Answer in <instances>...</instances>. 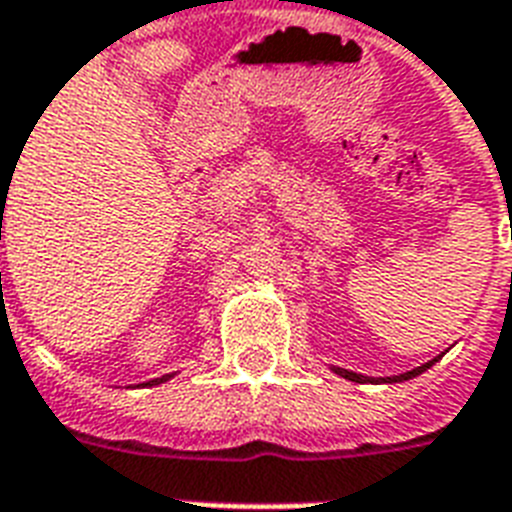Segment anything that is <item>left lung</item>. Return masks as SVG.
<instances>
[{
  "instance_id": "8db88e82",
  "label": "left lung",
  "mask_w": 512,
  "mask_h": 512,
  "mask_svg": "<svg viewBox=\"0 0 512 512\" xmlns=\"http://www.w3.org/2000/svg\"><path fill=\"white\" fill-rule=\"evenodd\" d=\"M441 358V356H438ZM438 358H433V361H428V364L417 366V369H412V372H404V374H393V377H364V374H356L350 372V369H340V366H332L340 377H345V380L350 382H404V380H412V377H417V374H422L425 369H430V366L436 364Z\"/></svg>"
}]
</instances>
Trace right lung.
<instances>
[{
    "mask_svg": "<svg viewBox=\"0 0 512 512\" xmlns=\"http://www.w3.org/2000/svg\"><path fill=\"white\" fill-rule=\"evenodd\" d=\"M172 374H164V377H156V380H148V382H143V385H162V382H167L170 380Z\"/></svg>",
    "mask_w": 512,
    "mask_h": 512,
    "instance_id": "obj_1",
    "label": "right lung"
}]
</instances>
